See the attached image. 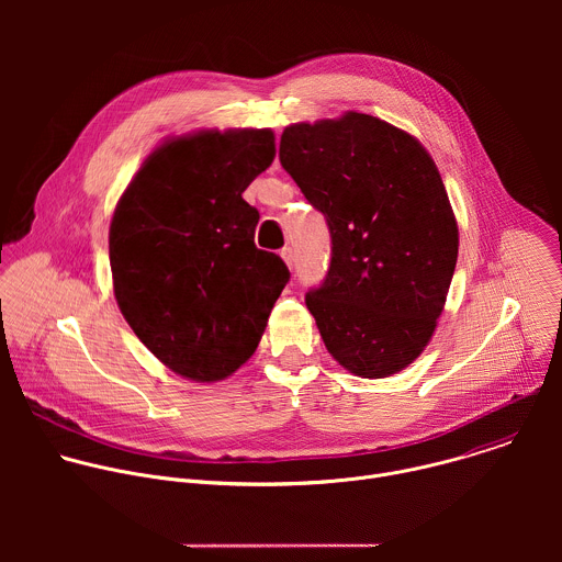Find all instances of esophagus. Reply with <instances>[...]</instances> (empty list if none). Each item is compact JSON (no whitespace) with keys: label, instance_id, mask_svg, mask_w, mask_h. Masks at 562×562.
I'll return each instance as SVG.
<instances>
[{"label":"esophagus","instance_id":"obj_1","mask_svg":"<svg viewBox=\"0 0 562 562\" xmlns=\"http://www.w3.org/2000/svg\"><path fill=\"white\" fill-rule=\"evenodd\" d=\"M280 256H282V260L286 262V267L293 269V265H295V254H293V249H291V247H284V249L280 251Z\"/></svg>","mask_w":562,"mask_h":562}]
</instances>
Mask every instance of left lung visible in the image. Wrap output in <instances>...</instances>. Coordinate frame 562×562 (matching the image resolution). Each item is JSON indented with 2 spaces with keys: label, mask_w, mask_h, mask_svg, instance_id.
<instances>
[{
  "label": "left lung",
  "mask_w": 562,
  "mask_h": 562,
  "mask_svg": "<svg viewBox=\"0 0 562 562\" xmlns=\"http://www.w3.org/2000/svg\"><path fill=\"white\" fill-rule=\"evenodd\" d=\"M280 165L325 215L331 260L304 302L329 353L360 378L412 364L442 313L458 224L425 146L364 113L286 126Z\"/></svg>",
  "instance_id": "8db88e82"
}]
</instances>
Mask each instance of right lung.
<instances>
[{
    "label": "right lung",
    "mask_w": 562,
    "mask_h": 562,
    "mask_svg": "<svg viewBox=\"0 0 562 562\" xmlns=\"http://www.w3.org/2000/svg\"><path fill=\"white\" fill-rule=\"evenodd\" d=\"M269 128L202 131L153 150L109 233L122 315L171 371L215 382L260 345L291 273L256 247L260 220L243 193L273 162Z\"/></svg>",
    "instance_id": "1"
}]
</instances>
